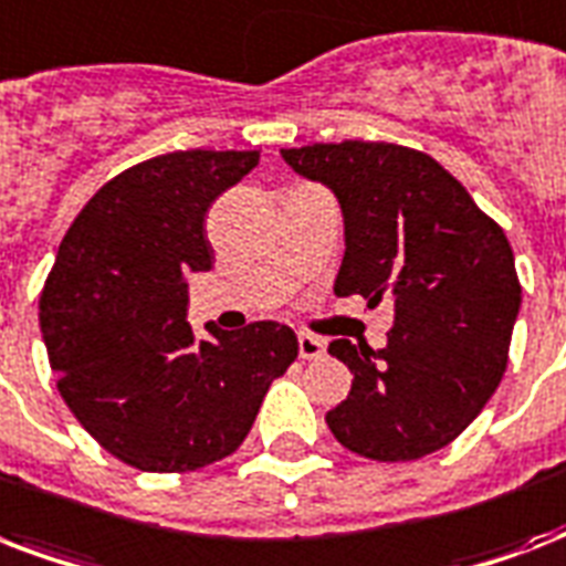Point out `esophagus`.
<instances>
[{
  "instance_id": "esophagus-1",
  "label": "esophagus",
  "mask_w": 566,
  "mask_h": 566,
  "mask_svg": "<svg viewBox=\"0 0 566 566\" xmlns=\"http://www.w3.org/2000/svg\"><path fill=\"white\" fill-rule=\"evenodd\" d=\"M326 355V344L314 335H300V358L311 361V358H323Z\"/></svg>"
}]
</instances>
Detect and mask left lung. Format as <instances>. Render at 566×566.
<instances>
[{"mask_svg": "<svg viewBox=\"0 0 566 566\" xmlns=\"http://www.w3.org/2000/svg\"><path fill=\"white\" fill-rule=\"evenodd\" d=\"M282 158L340 202L337 296L394 302L385 349L328 344L353 373L328 429L373 461L438 452L479 417L509 367L520 279L505 231L452 172L408 146L344 140Z\"/></svg>", "mask_w": 566, "mask_h": 566, "instance_id": "8db88e82", "label": "left lung"}]
</instances>
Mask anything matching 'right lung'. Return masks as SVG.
Listing matches in <instances>:
<instances>
[{
	"instance_id": "add662e5",
	"label": "right lung",
	"mask_w": 566,
	"mask_h": 566,
	"mask_svg": "<svg viewBox=\"0 0 566 566\" xmlns=\"http://www.w3.org/2000/svg\"><path fill=\"white\" fill-rule=\"evenodd\" d=\"M252 153L188 149L128 167L66 229L40 293L57 390L91 438L146 473H190L243 443L273 378L296 361L293 328L193 335L185 275L211 270L205 213Z\"/></svg>"
}]
</instances>
